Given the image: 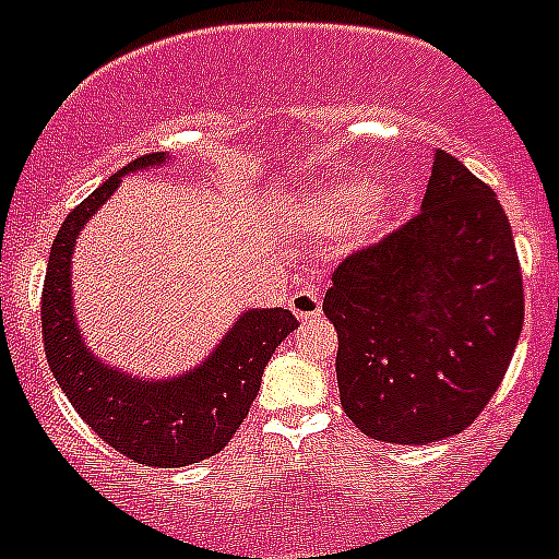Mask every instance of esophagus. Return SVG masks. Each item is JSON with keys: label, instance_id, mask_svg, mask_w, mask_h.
<instances>
[{"label": "esophagus", "instance_id": "obj_1", "mask_svg": "<svg viewBox=\"0 0 559 559\" xmlns=\"http://www.w3.org/2000/svg\"><path fill=\"white\" fill-rule=\"evenodd\" d=\"M288 305L299 322H313V319L322 316V296H319V290L316 288L296 290V294L290 296Z\"/></svg>", "mask_w": 559, "mask_h": 559}]
</instances>
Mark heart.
I'll list each match as a JSON object with an SVG mask.
<instances>
[{"label":"heart","mask_w":559,"mask_h":559,"mask_svg":"<svg viewBox=\"0 0 559 559\" xmlns=\"http://www.w3.org/2000/svg\"><path fill=\"white\" fill-rule=\"evenodd\" d=\"M392 206V192L386 187H369L367 181H344L330 190H322L310 201L308 221L310 226L324 231L347 229L353 221H360L367 231H378L386 221Z\"/></svg>","instance_id":"obj_1"}]
</instances>
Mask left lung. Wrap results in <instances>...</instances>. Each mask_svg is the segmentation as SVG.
<instances>
[{"mask_svg": "<svg viewBox=\"0 0 559 559\" xmlns=\"http://www.w3.org/2000/svg\"><path fill=\"white\" fill-rule=\"evenodd\" d=\"M341 406L378 442L462 433L501 386L523 328V280L496 192L433 151L417 218L333 271Z\"/></svg>", "mask_w": 559, "mask_h": 559, "instance_id": "1", "label": "left lung"}]
</instances>
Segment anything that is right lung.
Masks as SVG:
<instances>
[{"instance_id":"obj_1","label":"right lung","mask_w":559,"mask_h":559,"mask_svg":"<svg viewBox=\"0 0 559 559\" xmlns=\"http://www.w3.org/2000/svg\"><path fill=\"white\" fill-rule=\"evenodd\" d=\"M167 162L170 153L133 159L69 212L49 251L41 294L44 353L58 386L103 442L145 467H187L224 451L260 392L265 364L299 328L290 310L251 308L237 316L199 367L162 380L122 372L86 347L72 305L78 235L122 176Z\"/></svg>"}]
</instances>
